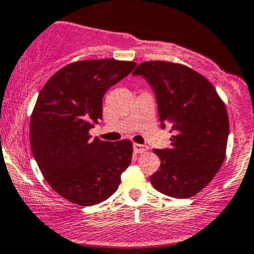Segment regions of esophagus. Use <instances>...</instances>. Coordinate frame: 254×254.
Instances as JSON below:
<instances>
[{
    "label": "esophagus",
    "mask_w": 254,
    "mask_h": 254,
    "mask_svg": "<svg viewBox=\"0 0 254 254\" xmlns=\"http://www.w3.org/2000/svg\"><path fill=\"white\" fill-rule=\"evenodd\" d=\"M147 151V147L143 145H140V143H134V152L135 153H142Z\"/></svg>",
    "instance_id": "1"
}]
</instances>
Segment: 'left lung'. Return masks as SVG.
<instances>
[{
  "label": "left lung",
  "mask_w": 254,
  "mask_h": 254,
  "mask_svg": "<svg viewBox=\"0 0 254 254\" xmlns=\"http://www.w3.org/2000/svg\"><path fill=\"white\" fill-rule=\"evenodd\" d=\"M132 75L148 81L161 127H171V148L156 150L161 166L150 177L156 190L178 199L198 194L224 163L229 137L226 106L206 77L171 61H145Z\"/></svg>",
  "instance_id": "obj_1"
}]
</instances>
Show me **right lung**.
<instances>
[{
	"mask_svg": "<svg viewBox=\"0 0 254 254\" xmlns=\"http://www.w3.org/2000/svg\"><path fill=\"white\" fill-rule=\"evenodd\" d=\"M136 63L82 60L56 71L40 91L32 112L33 156L51 188L66 200L94 205L115 193L132 157L130 140L91 139L103 115L102 99Z\"/></svg>",
	"mask_w": 254,
	"mask_h": 254,
	"instance_id": "obj_1",
	"label": "right lung"
}]
</instances>
